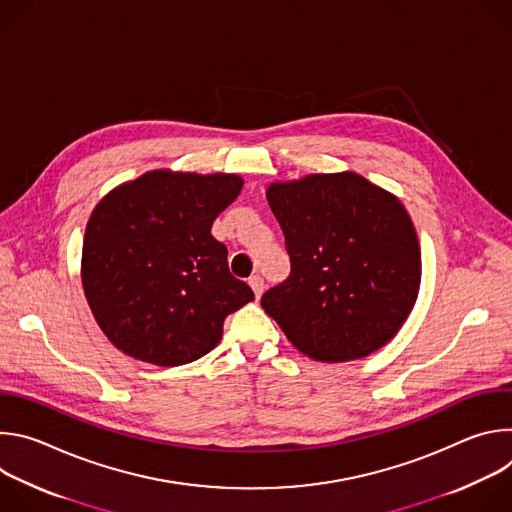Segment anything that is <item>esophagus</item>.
<instances>
[{
    "instance_id": "34e87169",
    "label": "esophagus",
    "mask_w": 512,
    "mask_h": 512,
    "mask_svg": "<svg viewBox=\"0 0 512 512\" xmlns=\"http://www.w3.org/2000/svg\"><path fill=\"white\" fill-rule=\"evenodd\" d=\"M249 285L253 287V294H255V298L259 300V298H261V294H263V287H265L263 277H261V275H251V277H249Z\"/></svg>"
}]
</instances>
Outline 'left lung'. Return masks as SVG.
I'll return each mask as SVG.
<instances>
[{"label": "left lung", "mask_w": 512, "mask_h": 512, "mask_svg": "<svg viewBox=\"0 0 512 512\" xmlns=\"http://www.w3.org/2000/svg\"><path fill=\"white\" fill-rule=\"evenodd\" d=\"M291 273L261 306L314 360L342 362L385 346L411 314L421 251L405 206L354 172L267 188Z\"/></svg>", "instance_id": "left-lung-1"}]
</instances>
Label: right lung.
<instances>
[{
	"label": "right lung",
	"instance_id": "right-lung-1",
	"mask_svg": "<svg viewBox=\"0 0 512 512\" xmlns=\"http://www.w3.org/2000/svg\"><path fill=\"white\" fill-rule=\"evenodd\" d=\"M241 188L235 174L154 170L95 206L81 277L97 324L123 354L158 367L192 362L255 300L210 235Z\"/></svg>",
	"mask_w": 512,
	"mask_h": 512
}]
</instances>
